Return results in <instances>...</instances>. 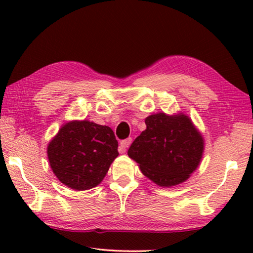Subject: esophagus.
<instances>
[{
  "instance_id": "34e87169",
  "label": "esophagus",
  "mask_w": 253,
  "mask_h": 253,
  "mask_svg": "<svg viewBox=\"0 0 253 253\" xmlns=\"http://www.w3.org/2000/svg\"><path fill=\"white\" fill-rule=\"evenodd\" d=\"M132 141L131 138H127L125 140H123L121 142V146H120V153H125L126 152V148H128L130 146V143Z\"/></svg>"
}]
</instances>
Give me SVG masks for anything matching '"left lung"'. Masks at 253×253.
I'll list each match as a JSON object with an SVG mask.
<instances>
[{
	"label": "left lung",
	"mask_w": 253,
	"mask_h": 253,
	"mask_svg": "<svg viewBox=\"0 0 253 253\" xmlns=\"http://www.w3.org/2000/svg\"><path fill=\"white\" fill-rule=\"evenodd\" d=\"M147 129L128 150L142 174L161 187H171L189 178L203 154L204 141L191 120L165 113L146 118Z\"/></svg>",
	"instance_id": "1"
}]
</instances>
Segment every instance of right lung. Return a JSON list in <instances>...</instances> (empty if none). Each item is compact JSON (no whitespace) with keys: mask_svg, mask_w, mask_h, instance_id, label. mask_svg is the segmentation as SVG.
I'll list each match as a JSON object with an SVG mask.
<instances>
[{"mask_svg":"<svg viewBox=\"0 0 253 253\" xmlns=\"http://www.w3.org/2000/svg\"><path fill=\"white\" fill-rule=\"evenodd\" d=\"M118 143L109 126L73 121L61 127L47 146L53 173L75 190H88L103 180L117 155Z\"/></svg>","mask_w":253,"mask_h":253,"instance_id":"add662e5","label":"right lung"}]
</instances>
